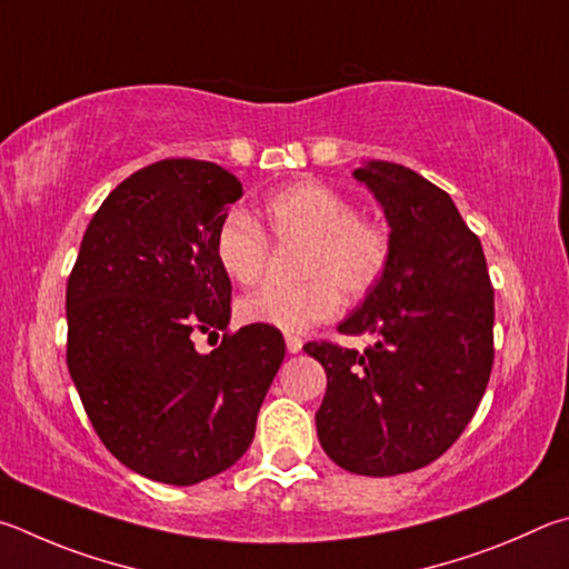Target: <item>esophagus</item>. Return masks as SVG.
Listing matches in <instances>:
<instances>
[{
    "label": "esophagus",
    "mask_w": 569,
    "mask_h": 569,
    "mask_svg": "<svg viewBox=\"0 0 569 569\" xmlns=\"http://www.w3.org/2000/svg\"><path fill=\"white\" fill-rule=\"evenodd\" d=\"M284 345H287V352H292V355H297V352H302V337H297V335H284Z\"/></svg>",
    "instance_id": "esophagus-1"
}]
</instances>
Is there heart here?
I'll use <instances>...</instances> for the list:
<instances>
[{
  "mask_svg": "<svg viewBox=\"0 0 569 569\" xmlns=\"http://www.w3.org/2000/svg\"><path fill=\"white\" fill-rule=\"evenodd\" d=\"M264 222L279 244H305L297 272L302 284H264L239 300L249 325L302 332L332 320L342 295L365 297L380 282L392 254L390 229L360 217L350 197L322 182H297L279 189L264 204ZM269 237L247 212H229L214 234V257L222 272L252 284L269 262Z\"/></svg>",
  "mask_w": 569,
  "mask_h": 569,
  "instance_id": "b5f03b06",
  "label": "heart"
}]
</instances>
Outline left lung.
<instances>
[{
    "instance_id": "1",
    "label": "left lung",
    "mask_w": 569,
    "mask_h": 569,
    "mask_svg": "<svg viewBox=\"0 0 569 569\" xmlns=\"http://www.w3.org/2000/svg\"><path fill=\"white\" fill-rule=\"evenodd\" d=\"M355 179L382 204L392 254L337 330L375 345L307 342L305 352L327 372L315 415L327 457L392 477L435 462L475 417L495 360V290L480 239L445 189L395 162H367Z\"/></svg>"
}]
</instances>
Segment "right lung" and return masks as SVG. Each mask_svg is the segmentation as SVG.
<instances>
[{
  "label": "right lung",
  "mask_w": 569,
  "mask_h": 569,
  "mask_svg": "<svg viewBox=\"0 0 569 569\" xmlns=\"http://www.w3.org/2000/svg\"><path fill=\"white\" fill-rule=\"evenodd\" d=\"M242 184L214 162L162 159L117 184L82 237L67 282V367L94 432L119 462L197 485L247 452L284 360L277 327L229 325L232 282L217 227Z\"/></svg>",
  "instance_id": "add662e5"
}]
</instances>
